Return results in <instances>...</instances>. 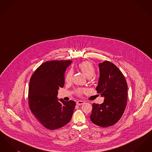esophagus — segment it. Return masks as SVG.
<instances>
[{"instance_id": "34e87169", "label": "esophagus", "mask_w": 152, "mask_h": 152, "mask_svg": "<svg viewBox=\"0 0 152 152\" xmlns=\"http://www.w3.org/2000/svg\"><path fill=\"white\" fill-rule=\"evenodd\" d=\"M85 103V102L84 101H81V100H80V101H77L76 102V104L78 105H83Z\"/></svg>"}]
</instances>
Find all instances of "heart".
<instances>
[{
	"label": "heart",
	"instance_id": "b5f03b06",
	"mask_svg": "<svg viewBox=\"0 0 152 152\" xmlns=\"http://www.w3.org/2000/svg\"><path fill=\"white\" fill-rule=\"evenodd\" d=\"M79 68L81 72L84 74V75L87 78H91L94 75V67L91 63L89 61H84L80 63L79 65ZM72 77V72L71 71H69L65 76V81L69 83L71 81ZM84 90L77 89L76 92L79 94H81Z\"/></svg>",
	"mask_w": 152,
	"mask_h": 152
}]
</instances>
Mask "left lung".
Masks as SVG:
<instances>
[{
    "instance_id": "8db88e82",
    "label": "left lung",
    "mask_w": 152,
    "mask_h": 152,
    "mask_svg": "<svg viewBox=\"0 0 152 152\" xmlns=\"http://www.w3.org/2000/svg\"><path fill=\"white\" fill-rule=\"evenodd\" d=\"M100 76L96 89L104 97L101 104H93L92 122L101 127L116 124L124 113L127 102L128 86L122 72L108 61L99 64Z\"/></svg>"
}]
</instances>
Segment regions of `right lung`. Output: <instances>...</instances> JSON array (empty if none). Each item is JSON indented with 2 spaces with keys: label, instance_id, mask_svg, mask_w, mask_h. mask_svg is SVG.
<instances>
[{
  "label": "right lung",
  "instance_id": "right-lung-1",
  "mask_svg": "<svg viewBox=\"0 0 152 152\" xmlns=\"http://www.w3.org/2000/svg\"><path fill=\"white\" fill-rule=\"evenodd\" d=\"M72 63L70 60H53L40 65L29 81V108L46 128H61L71 120L76 105L75 101L58 97L59 88L64 85V73Z\"/></svg>",
  "mask_w": 152,
  "mask_h": 152
}]
</instances>
